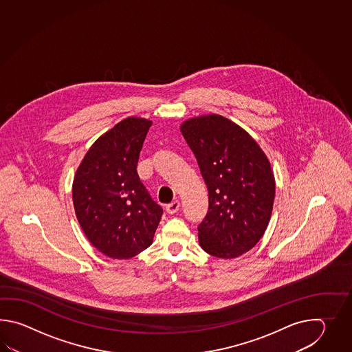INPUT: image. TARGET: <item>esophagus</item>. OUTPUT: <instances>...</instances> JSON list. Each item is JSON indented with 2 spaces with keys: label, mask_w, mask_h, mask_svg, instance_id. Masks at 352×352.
Masks as SVG:
<instances>
[{
  "label": "esophagus",
  "mask_w": 352,
  "mask_h": 352,
  "mask_svg": "<svg viewBox=\"0 0 352 352\" xmlns=\"http://www.w3.org/2000/svg\"><path fill=\"white\" fill-rule=\"evenodd\" d=\"M179 200H175V201L171 202V204H168V205H166V211L168 212V214H175V212H177L179 209Z\"/></svg>",
  "instance_id": "34e87169"
}]
</instances>
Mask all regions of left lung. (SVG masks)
Instances as JSON below:
<instances>
[{
  "instance_id": "8db88e82",
  "label": "left lung",
  "mask_w": 352,
  "mask_h": 352,
  "mask_svg": "<svg viewBox=\"0 0 352 352\" xmlns=\"http://www.w3.org/2000/svg\"><path fill=\"white\" fill-rule=\"evenodd\" d=\"M208 186L209 209L197 226L208 254L232 259L261 240L270 223L276 182L270 161L247 132L221 116L181 126Z\"/></svg>"
}]
</instances>
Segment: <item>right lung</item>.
I'll list each match as a JSON object with an SVG mask.
<instances>
[{
	"mask_svg": "<svg viewBox=\"0 0 352 352\" xmlns=\"http://www.w3.org/2000/svg\"><path fill=\"white\" fill-rule=\"evenodd\" d=\"M152 122L127 118L99 137L75 173L73 201L82 232L100 253L128 259L150 247L164 210L137 173Z\"/></svg>",
	"mask_w": 352,
	"mask_h": 352,
	"instance_id": "add662e5",
	"label": "right lung"
}]
</instances>
